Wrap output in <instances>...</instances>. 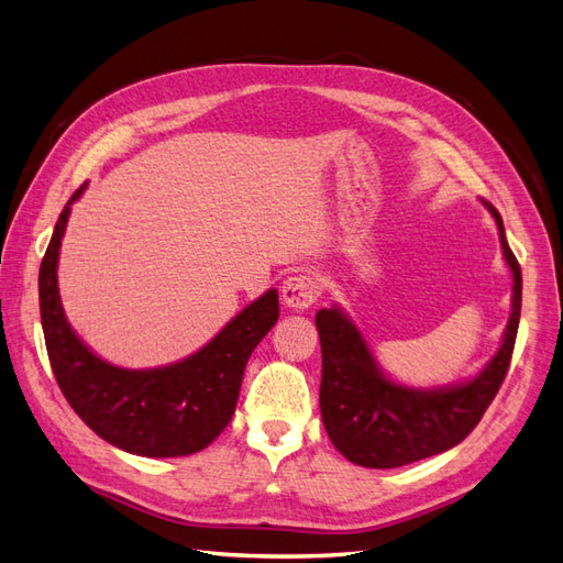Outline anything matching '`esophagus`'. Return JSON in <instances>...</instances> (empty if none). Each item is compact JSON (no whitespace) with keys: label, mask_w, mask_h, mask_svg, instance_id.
<instances>
[{"label":"esophagus","mask_w":563,"mask_h":563,"mask_svg":"<svg viewBox=\"0 0 563 563\" xmlns=\"http://www.w3.org/2000/svg\"><path fill=\"white\" fill-rule=\"evenodd\" d=\"M319 279L310 272H300V275L288 277L282 286V296L288 308L294 310H308L310 305L319 298Z\"/></svg>","instance_id":"obj_1"}]
</instances>
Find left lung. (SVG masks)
Wrapping results in <instances>:
<instances>
[{
  "instance_id": "8db88e82",
  "label": "left lung",
  "mask_w": 563,
  "mask_h": 563,
  "mask_svg": "<svg viewBox=\"0 0 563 563\" xmlns=\"http://www.w3.org/2000/svg\"><path fill=\"white\" fill-rule=\"evenodd\" d=\"M496 218L505 261L512 269V314L503 345L486 368L470 383L413 389L383 376L360 329L338 308L317 312L321 340V420L333 446L350 463L389 470L416 460L444 453L460 444L476 424L512 362V350L521 314V267L505 240L503 218L493 203L484 201Z\"/></svg>"
}]
</instances>
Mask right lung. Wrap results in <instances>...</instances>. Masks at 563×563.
Segmentation results:
<instances>
[{
    "label": "right lung",
    "mask_w": 563,
    "mask_h": 563,
    "mask_svg": "<svg viewBox=\"0 0 563 563\" xmlns=\"http://www.w3.org/2000/svg\"><path fill=\"white\" fill-rule=\"evenodd\" d=\"M84 187L60 211L40 267L42 329L58 387L75 413L117 449L147 457L207 449L234 416L249 356L279 319V296L269 288L178 364L129 371L103 362L75 335L58 296L60 240Z\"/></svg>",
    "instance_id": "add662e5"
}]
</instances>
